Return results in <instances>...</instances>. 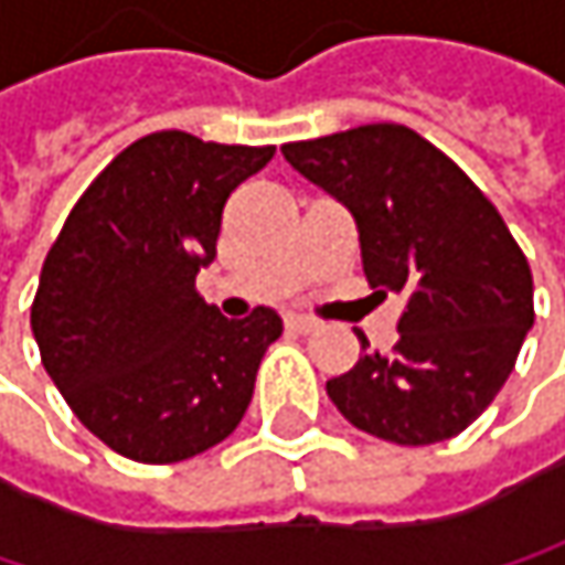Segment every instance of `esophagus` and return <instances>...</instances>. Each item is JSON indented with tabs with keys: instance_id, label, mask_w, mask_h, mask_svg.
Instances as JSON below:
<instances>
[{
	"instance_id": "obj_1",
	"label": "esophagus",
	"mask_w": 565,
	"mask_h": 565,
	"mask_svg": "<svg viewBox=\"0 0 565 565\" xmlns=\"http://www.w3.org/2000/svg\"><path fill=\"white\" fill-rule=\"evenodd\" d=\"M284 323H287V330H294V333H313V330H317V320L300 317V313H287Z\"/></svg>"
}]
</instances>
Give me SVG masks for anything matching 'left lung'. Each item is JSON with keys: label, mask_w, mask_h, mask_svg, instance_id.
Listing matches in <instances>:
<instances>
[{"label": "left lung", "mask_w": 565, "mask_h": 565, "mask_svg": "<svg viewBox=\"0 0 565 565\" xmlns=\"http://www.w3.org/2000/svg\"><path fill=\"white\" fill-rule=\"evenodd\" d=\"M284 160L340 199L380 297L402 294L390 353L360 360L327 395L360 431L435 445L465 431L508 383L533 327V275L494 202L402 124L284 143Z\"/></svg>", "instance_id": "1"}]
</instances>
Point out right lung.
<instances>
[{"mask_svg":"<svg viewBox=\"0 0 565 565\" xmlns=\"http://www.w3.org/2000/svg\"><path fill=\"white\" fill-rule=\"evenodd\" d=\"M275 147L140 137L74 202L42 265L32 333L55 386L117 455L172 465L228 438L281 317H222L195 290L228 195Z\"/></svg>","mask_w":565,"mask_h":565,"instance_id":"1","label":"right lung"}]
</instances>
